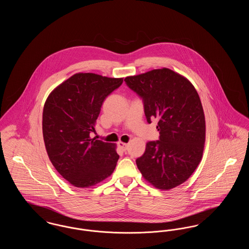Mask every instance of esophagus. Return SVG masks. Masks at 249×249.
I'll return each mask as SVG.
<instances>
[{
	"label": "esophagus",
	"instance_id": "obj_1",
	"mask_svg": "<svg viewBox=\"0 0 249 249\" xmlns=\"http://www.w3.org/2000/svg\"><path fill=\"white\" fill-rule=\"evenodd\" d=\"M118 144H119V147L122 149V150H126L127 149V147H128V143H126V142H118Z\"/></svg>",
	"mask_w": 249,
	"mask_h": 249
}]
</instances>
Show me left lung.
<instances>
[{
	"instance_id": "obj_1",
	"label": "left lung",
	"mask_w": 249,
	"mask_h": 249,
	"mask_svg": "<svg viewBox=\"0 0 249 249\" xmlns=\"http://www.w3.org/2000/svg\"><path fill=\"white\" fill-rule=\"evenodd\" d=\"M124 81L142 98L147 122L159 119L160 140L146 143L137 167L156 189L172 190L190 178L202 158L205 118L199 94L190 80L168 68Z\"/></svg>"
}]
</instances>
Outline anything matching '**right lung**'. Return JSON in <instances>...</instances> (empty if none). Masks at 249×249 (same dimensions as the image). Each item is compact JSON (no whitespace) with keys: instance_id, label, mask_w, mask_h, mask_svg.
<instances>
[{"instance_id":"add662e5","label":"right lung","mask_w":249,"mask_h":249,"mask_svg":"<svg viewBox=\"0 0 249 249\" xmlns=\"http://www.w3.org/2000/svg\"><path fill=\"white\" fill-rule=\"evenodd\" d=\"M122 82L123 78L77 72L48 95L43 111L46 149L55 169L73 187H92L116 168V144L89 134L104 101Z\"/></svg>"}]
</instances>
